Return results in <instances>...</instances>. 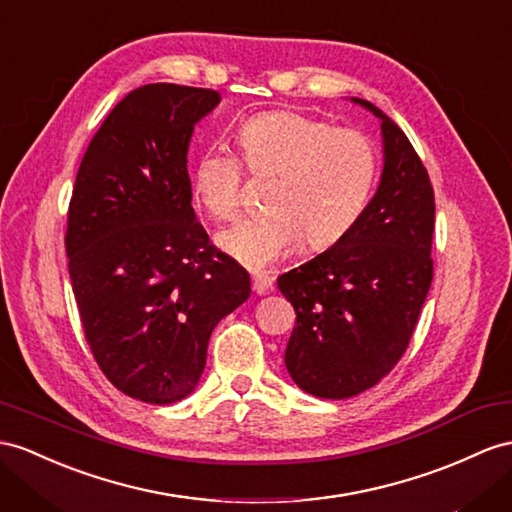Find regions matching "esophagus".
<instances>
[{
    "instance_id": "1",
    "label": "esophagus",
    "mask_w": 512,
    "mask_h": 512,
    "mask_svg": "<svg viewBox=\"0 0 512 512\" xmlns=\"http://www.w3.org/2000/svg\"><path fill=\"white\" fill-rule=\"evenodd\" d=\"M253 290L261 296V294H268L272 290V277L268 274H255L253 277Z\"/></svg>"
}]
</instances>
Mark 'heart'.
Wrapping results in <instances>:
<instances>
[{
    "mask_svg": "<svg viewBox=\"0 0 512 512\" xmlns=\"http://www.w3.org/2000/svg\"><path fill=\"white\" fill-rule=\"evenodd\" d=\"M235 138L251 173L274 175L272 212L244 218L218 235L222 251L248 268H272L303 240L311 248L339 242L372 199L378 153L359 129L274 110L248 116ZM242 177L240 157L212 144L192 170L194 201L209 218L227 222L240 212Z\"/></svg>",
    "mask_w": 512,
    "mask_h": 512,
    "instance_id": "obj_1",
    "label": "heart"
}]
</instances>
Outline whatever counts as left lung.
Returning a JSON list of instances; mask_svg holds the SVG:
<instances>
[{"label":"left lung","mask_w":512,"mask_h":512,"mask_svg":"<svg viewBox=\"0 0 512 512\" xmlns=\"http://www.w3.org/2000/svg\"><path fill=\"white\" fill-rule=\"evenodd\" d=\"M352 101L381 119V183L348 235L277 281L296 311L285 368L300 389L329 400L357 396L393 370L432 281L428 170L387 114Z\"/></svg>","instance_id":"left-lung-1"}]
</instances>
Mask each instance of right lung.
<instances>
[{"mask_svg":"<svg viewBox=\"0 0 512 512\" xmlns=\"http://www.w3.org/2000/svg\"><path fill=\"white\" fill-rule=\"evenodd\" d=\"M220 103L209 88L147 84L116 103L75 177L67 246L86 342L125 396H190L214 326L251 296L192 209L188 147Z\"/></svg>","mask_w":512,"mask_h":512,"instance_id":"obj_1","label":"right lung"}]
</instances>
